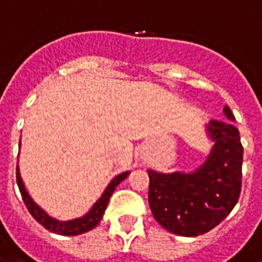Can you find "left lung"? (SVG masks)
<instances>
[{"mask_svg":"<svg viewBox=\"0 0 262 262\" xmlns=\"http://www.w3.org/2000/svg\"><path fill=\"white\" fill-rule=\"evenodd\" d=\"M229 120H212L206 126L214 142L208 159L193 172L147 170L148 205L164 229L184 237L205 234L226 219L242 192L243 146L233 125L234 115L223 108Z\"/></svg>","mask_w":262,"mask_h":262,"instance_id":"1","label":"left lung"}]
</instances>
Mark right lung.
I'll use <instances>...</instances> for the list:
<instances>
[{"mask_svg":"<svg viewBox=\"0 0 262 262\" xmlns=\"http://www.w3.org/2000/svg\"><path fill=\"white\" fill-rule=\"evenodd\" d=\"M127 176H129V171L122 172L119 176L115 177L114 180L109 182V185L106 187V189L103 191L102 196L99 198L97 202L94 203V206L90 209L88 213H85L84 216H81V217H77V219L61 222V220H57L54 219V217H52V216H49L37 203L33 202V199L29 196V193L26 192L25 184H24L22 178H20L19 167H16V182H18L20 195H22V199H24V202H25L26 208L29 210V213H31L32 216L45 227V229H48L49 231H53L56 234H60V236H77V234H82V233H86V231L92 230V229L101 222V219H102L103 212H105L106 205H108L109 202V198L112 196L115 188L118 187L120 182L123 181Z\"/></svg>","mask_w":262,"mask_h":262,"instance_id":"right-lung-1","label":"right lung"}]
</instances>
